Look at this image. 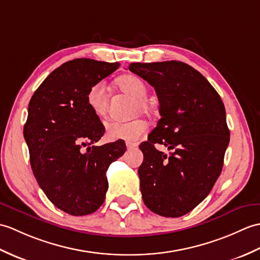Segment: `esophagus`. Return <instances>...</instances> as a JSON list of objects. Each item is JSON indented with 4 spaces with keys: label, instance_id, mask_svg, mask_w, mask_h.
I'll use <instances>...</instances> for the list:
<instances>
[{
    "label": "esophagus",
    "instance_id": "esophagus-1",
    "mask_svg": "<svg viewBox=\"0 0 260 260\" xmlns=\"http://www.w3.org/2000/svg\"><path fill=\"white\" fill-rule=\"evenodd\" d=\"M125 146H126V149H128V150L136 149V148L138 147L137 143H134V142H126V143H125Z\"/></svg>",
    "mask_w": 260,
    "mask_h": 260
}]
</instances>
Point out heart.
Segmentation results:
<instances>
[{
    "label": "heart",
    "instance_id": "heart-1",
    "mask_svg": "<svg viewBox=\"0 0 260 260\" xmlns=\"http://www.w3.org/2000/svg\"><path fill=\"white\" fill-rule=\"evenodd\" d=\"M119 88L125 93L135 96L134 112L140 110L147 111L149 109V102L146 99L148 94V88L145 81L135 74H125L117 80ZM86 105L90 110L98 117L105 115L108 109V91L103 82H98L89 89L86 93ZM147 130V123L141 119H136L129 122L111 120L106 124V134L110 140H128L135 141L145 134Z\"/></svg>",
    "mask_w": 260,
    "mask_h": 260
}]
</instances>
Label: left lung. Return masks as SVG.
Masks as SVG:
<instances>
[{
  "label": "left lung",
  "instance_id": "1",
  "mask_svg": "<svg viewBox=\"0 0 260 260\" xmlns=\"http://www.w3.org/2000/svg\"><path fill=\"white\" fill-rule=\"evenodd\" d=\"M129 70L152 85L161 119L139 146L143 203L157 215L177 218L196 208L220 175L229 143L220 95L203 74L180 61L131 63ZM155 143L172 148L167 156Z\"/></svg>",
  "mask_w": 260,
  "mask_h": 260
}]
</instances>
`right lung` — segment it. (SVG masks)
I'll return each mask as SVG.
<instances>
[{
    "label": "right lung",
    "instance_id": "right-lung-1",
    "mask_svg": "<svg viewBox=\"0 0 260 260\" xmlns=\"http://www.w3.org/2000/svg\"><path fill=\"white\" fill-rule=\"evenodd\" d=\"M120 67L74 59L52 71L32 95L23 135L33 175L57 208L85 216L106 198V172L125 152L122 141L92 146L105 134L99 117L86 105L92 85Z\"/></svg>",
    "mask_w": 260,
    "mask_h": 260
}]
</instances>
